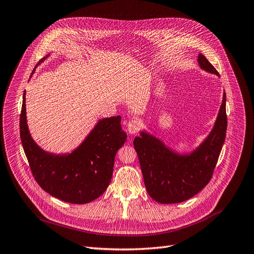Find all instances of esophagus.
I'll return each mask as SVG.
<instances>
[{"instance_id":"34e87169","label":"esophagus","mask_w":254,"mask_h":254,"mask_svg":"<svg viewBox=\"0 0 254 254\" xmlns=\"http://www.w3.org/2000/svg\"><path fill=\"white\" fill-rule=\"evenodd\" d=\"M140 128H141L140 121H138L136 119H131L127 124V131H128L130 135L137 134L138 131L140 130Z\"/></svg>"}]
</instances>
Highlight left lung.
<instances>
[{"mask_svg":"<svg viewBox=\"0 0 254 254\" xmlns=\"http://www.w3.org/2000/svg\"><path fill=\"white\" fill-rule=\"evenodd\" d=\"M200 68L219 75L202 54ZM226 94L207 138L189 154H179L145 131L134 139L143 179L149 196L160 203H179L200 192L211 181L226 135Z\"/></svg>","mask_w":254,"mask_h":254,"instance_id":"left-lung-1","label":"left lung"}]
</instances>
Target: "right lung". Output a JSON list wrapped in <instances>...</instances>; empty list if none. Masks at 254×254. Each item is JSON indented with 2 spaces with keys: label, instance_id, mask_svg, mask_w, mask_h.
Instances as JSON below:
<instances>
[{
  "label": "right lung",
  "instance_id": "right-lung-1",
  "mask_svg": "<svg viewBox=\"0 0 254 254\" xmlns=\"http://www.w3.org/2000/svg\"><path fill=\"white\" fill-rule=\"evenodd\" d=\"M25 94L19 133L31 172L37 184L50 195L65 202L84 204L96 199L111 182L116 152L127 140V134L121 129V117L98 121L82 144L71 153L53 154L42 150L30 135Z\"/></svg>",
  "mask_w": 254,
  "mask_h": 254
}]
</instances>
